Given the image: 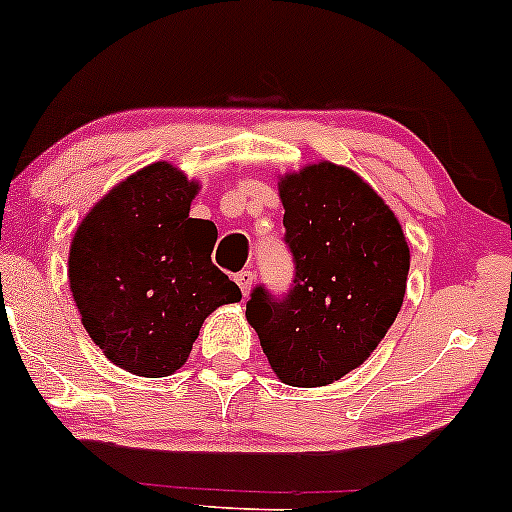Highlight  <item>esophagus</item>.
I'll return each mask as SVG.
<instances>
[{
	"mask_svg": "<svg viewBox=\"0 0 512 512\" xmlns=\"http://www.w3.org/2000/svg\"><path fill=\"white\" fill-rule=\"evenodd\" d=\"M252 279H255V274H252L250 269H243V272L235 274V282H238L240 291H243V296L250 294V289H252Z\"/></svg>",
	"mask_w": 512,
	"mask_h": 512,
	"instance_id": "1",
	"label": "esophagus"
}]
</instances>
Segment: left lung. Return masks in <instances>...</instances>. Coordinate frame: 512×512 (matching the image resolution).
I'll list each match as a JSON object with an SVG mask.
<instances>
[{
    "instance_id": "1",
    "label": "left lung",
    "mask_w": 512,
    "mask_h": 512,
    "mask_svg": "<svg viewBox=\"0 0 512 512\" xmlns=\"http://www.w3.org/2000/svg\"><path fill=\"white\" fill-rule=\"evenodd\" d=\"M289 291L257 284L247 320L289 386H325L357 369L401 311L411 250L401 223L355 172L320 162L282 179Z\"/></svg>"
}]
</instances>
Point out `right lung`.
I'll list each match as a JSON object with an SVG mask.
<instances>
[{
  "mask_svg": "<svg viewBox=\"0 0 512 512\" xmlns=\"http://www.w3.org/2000/svg\"><path fill=\"white\" fill-rule=\"evenodd\" d=\"M196 189L155 162L111 189L72 240L70 289L84 330L131 374H172L204 318L243 299L211 262L216 226L189 218Z\"/></svg>",
  "mask_w": 512,
  "mask_h": 512,
  "instance_id": "right-lung-1",
  "label": "right lung"
}]
</instances>
